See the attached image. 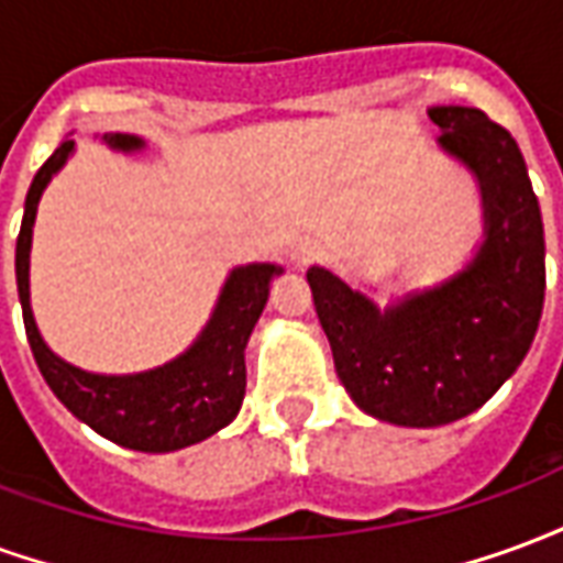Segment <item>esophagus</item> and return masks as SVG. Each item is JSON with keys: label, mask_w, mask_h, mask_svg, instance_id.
I'll use <instances>...</instances> for the list:
<instances>
[{"label": "esophagus", "mask_w": 563, "mask_h": 563, "mask_svg": "<svg viewBox=\"0 0 563 563\" xmlns=\"http://www.w3.org/2000/svg\"><path fill=\"white\" fill-rule=\"evenodd\" d=\"M317 258H319V244L317 241H310V238H305V241H298V244L289 246V262H292L298 271H305L307 265H313Z\"/></svg>", "instance_id": "34e87169"}]
</instances>
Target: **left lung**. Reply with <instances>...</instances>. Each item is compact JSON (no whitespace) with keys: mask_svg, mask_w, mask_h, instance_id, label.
<instances>
[{"mask_svg":"<svg viewBox=\"0 0 563 563\" xmlns=\"http://www.w3.org/2000/svg\"><path fill=\"white\" fill-rule=\"evenodd\" d=\"M437 144L467 165L483 196V244L449 280L379 310L325 268L307 271L343 389L367 416L437 428L479 410L540 325L545 241L521 150L479 108L437 104Z\"/></svg>","mask_w":563,"mask_h":563,"instance_id":"obj_1","label":"left lung"}]
</instances>
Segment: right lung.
<instances>
[{"label": "right lung", "mask_w": 563, "mask_h": 563, "mask_svg": "<svg viewBox=\"0 0 563 563\" xmlns=\"http://www.w3.org/2000/svg\"><path fill=\"white\" fill-rule=\"evenodd\" d=\"M102 141L123 153L144 147L139 135H123V132H108ZM71 153H75V141L66 139L32 177L18 234L14 268H18L23 325L35 365L56 398L80 422H87L96 434L108 437L117 446L135 449V452H174L201 443L205 437L225 428L241 410L246 389V341L268 305L271 280L283 274V268L268 262L234 268L222 283L208 325L201 329L196 343L168 365L141 374H123V377L90 374L68 365L59 355L51 353L32 317L30 250L35 210L42 201L44 186L51 184V177L66 165Z\"/></svg>", "instance_id": "1"}]
</instances>
